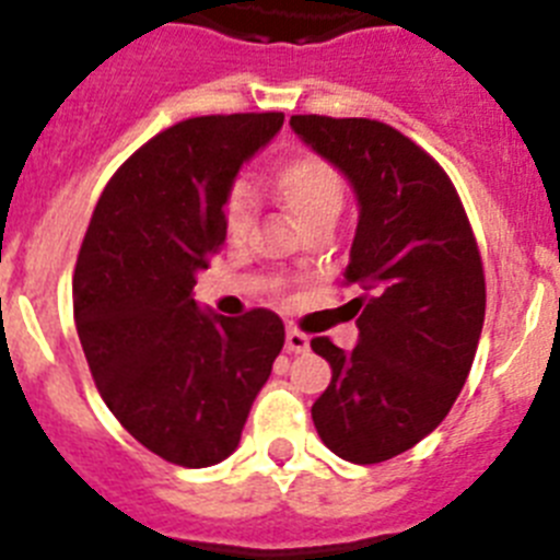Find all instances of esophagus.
Masks as SVG:
<instances>
[{
    "instance_id": "esophagus-1",
    "label": "esophagus",
    "mask_w": 560,
    "mask_h": 560,
    "mask_svg": "<svg viewBox=\"0 0 560 560\" xmlns=\"http://www.w3.org/2000/svg\"><path fill=\"white\" fill-rule=\"evenodd\" d=\"M308 348H311L308 336L300 334L296 328L285 330V350H289V353H305Z\"/></svg>"
}]
</instances>
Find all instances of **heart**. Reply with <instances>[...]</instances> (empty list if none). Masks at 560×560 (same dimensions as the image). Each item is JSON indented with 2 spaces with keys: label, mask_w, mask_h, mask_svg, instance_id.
Here are the masks:
<instances>
[{
  "label": "heart",
  "mask_w": 560,
  "mask_h": 560,
  "mask_svg": "<svg viewBox=\"0 0 560 560\" xmlns=\"http://www.w3.org/2000/svg\"><path fill=\"white\" fill-rule=\"evenodd\" d=\"M277 190L305 230L339 219L348 199L341 173L316 153H300L294 160H285L277 171ZM252 221H255V196L246 185H235L224 207L226 235L244 237Z\"/></svg>",
  "instance_id": "obj_1"
}]
</instances>
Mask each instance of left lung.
Listing matches in <instances>:
<instances>
[{"mask_svg":"<svg viewBox=\"0 0 560 560\" xmlns=\"http://www.w3.org/2000/svg\"><path fill=\"white\" fill-rule=\"evenodd\" d=\"M291 128L359 205L345 271L361 289L345 305L359 341H311L330 364L311 418L341 459L384 463L432 434L468 378L485 323L482 260L452 179L393 126L294 114Z\"/></svg>","mask_w":560,"mask_h":560,"instance_id":"8db88e82","label":"left lung"}]
</instances>
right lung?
I'll return each instance as SVG.
<instances>
[{
  "label": "right lung",
  "mask_w": 560,
  "mask_h": 560,
  "mask_svg": "<svg viewBox=\"0 0 560 560\" xmlns=\"http://www.w3.org/2000/svg\"><path fill=\"white\" fill-rule=\"evenodd\" d=\"M283 114L192 117L156 133L114 173L78 255L72 305L106 407L148 452L207 468L241 443L283 350L266 308L221 316L192 300L226 241L224 207Z\"/></svg>",
  "instance_id": "obj_1"
}]
</instances>
